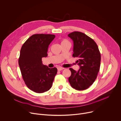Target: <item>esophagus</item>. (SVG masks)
Segmentation results:
<instances>
[{
  "label": "esophagus",
  "instance_id": "esophagus-1",
  "mask_svg": "<svg viewBox=\"0 0 121 121\" xmlns=\"http://www.w3.org/2000/svg\"><path fill=\"white\" fill-rule=\"evenodd\" d=\"M64 68H63V67H58V68H57V70H58V71H61V70H63V69H64Z\"/></svg>",
  "mask_w": 121,
  "mask_h": 121
}]
</instances>
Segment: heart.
<instances>
[{"instance_id":"b5f03b06","label":"heart","mask_w":121,"mask_h":121,"mask_svg":"<svg viewBox=\"0 0 121 121\" xmlns=\"http://www.w3.org/2000/svg\"><path fill=\"white\" fill-rule=\"evenodd\" d=\"M65 43H70L69 42V41H67V40L64 39V40H63L62 41V42H61V45H62V44H65Z\"/></svg>"}]
</instances>
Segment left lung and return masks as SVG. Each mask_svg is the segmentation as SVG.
Returning a JSON list of instances; mask_svg holds the SVG:
<instances>
[{"label": "left lung", "instance_id": "1", "mask_svg": "<svg viewBox=\"0 0 121 121\" xmlns=\"http://www.w3.org/2000/svg\"><path fill=\"white\" fill-rule=\"evenodd\" d=\"M73 41V56L78 57L80 66L76 71L70 68L71 76L68 81L71 87L76 90L88 89L95 81L99 70L101 56L95 41L81 32L74 31L68 35Z\"/></svg>", "mask_w": 121, "mask_h": 121}]
</instances>
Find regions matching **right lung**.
Masks as SVG:
<instances>
[{"instance_id": "obj_1", "label": "right lung", "mask_w": 121, "mask_h": 121, "mask_svg": "<svg viewBox=\"0 0 121 121\" xmlns=\"http://www.w3.org/2000/svg\"><path fill=\"white\" fill-rule=\"evenodd\" d=\"M55 38L53 34H33L22 47L19 59L22 75L27 87L35 92L49 90L57 74L56 67L50 68L42 61L47 56L48 46Z\"/></svg>"}]
</instances>
